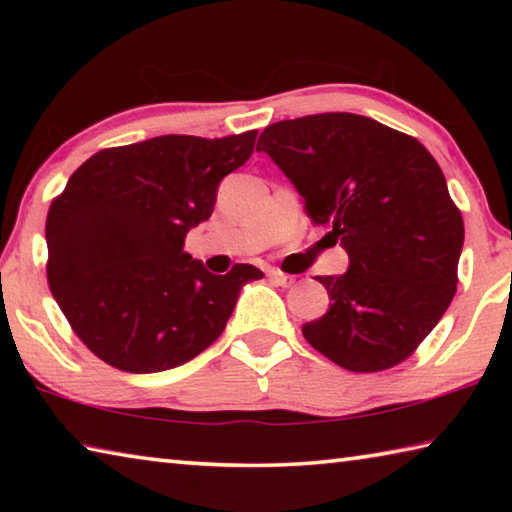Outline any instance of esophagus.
Returning <instances> with one entry per match:
<instances>
[{
	"label": "esophagus",
	"instance_id": "34e87169",
	"mask_svg": "<svg viewBox=\"0 0 512 512\" xmlns=\"http://www.w3.org/2000/svg\"><path fill=\"white\" fill-rule=\"evenodd\" d=\"M268 280H271L273 284H277V287H291V284L296 282V277L284 275L280 271H268Z\"/></svg>",
	"mask_w": 512,
	"mask_h": 512
}]
</instances>
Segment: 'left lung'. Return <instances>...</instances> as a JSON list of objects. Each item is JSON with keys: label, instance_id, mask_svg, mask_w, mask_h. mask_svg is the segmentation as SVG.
I'll return each instance as SVG.
<instances>
[{"label": "left lung", "instance_id": "8db88e82", "mask_svg": "<svg viewBox=\"0 0 512 512\" xmlns=\"http://www.w3.org/2000/svg\"><path fill=\"white\" fill-rule=\"evenodd\" d=\"M314 223L345 248L343 275H318L325 316L302 334L336 366L379 372L411 357L456 293L463 216L415 137L352 112L277 121L259 135Z\"/></svg>", "mask_w": 512, "mask_h": 512}]
</instances>
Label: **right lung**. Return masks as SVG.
Segmentation results:
<instances>
[{
  "label": "right lung",
  "mask_w": 512,
  "mask_h": 512,
  "mask_svg": "<svg viewBox=\"0 0 512 512\" xmlns=\"http://www.w3.org/2000/svg\"><path fill=\"white\" fill-rule=\"evenodd\" d=\"M257 131L162 135L94 153L47 214V280L76 336L112 368L183 366L219 339L250 264L214 275L185 253L221 180L253 155Z\"/></svg>",
  "instance_id": "add662e5"
}]
</instances>
